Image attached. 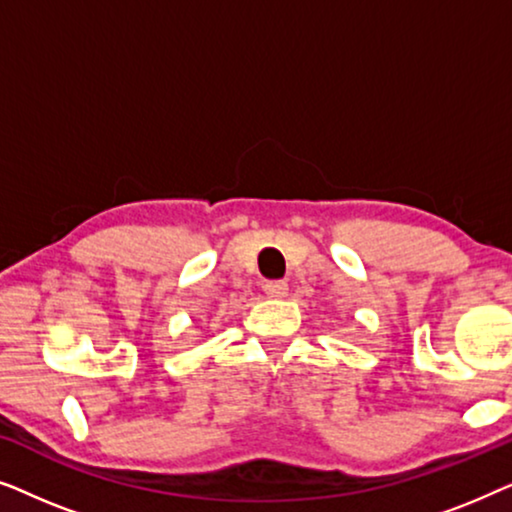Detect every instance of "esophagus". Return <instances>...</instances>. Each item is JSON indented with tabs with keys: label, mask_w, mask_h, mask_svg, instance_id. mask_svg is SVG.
<instances>
[{
	"label": "esophagus",
	"mask_w": 512,
	"mask_h": 512,
	"mask_svg": "<svg viewBox=\"0 0 512 512\" xmlns=\"http://www.w3.org/2000/svg\"><path fill=\"white\" fill-rule=\"evenodd\" d=\"M263 291L268 293L270 298H284L289 293V284L286 282H268L263 286Z\"/></svg>",
	"instance_id": "34e87169"
}]
</instances>
